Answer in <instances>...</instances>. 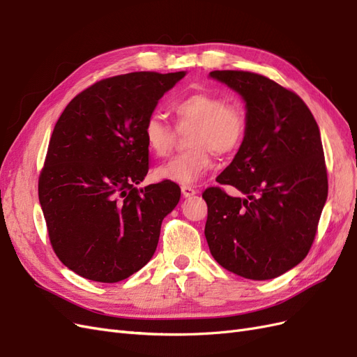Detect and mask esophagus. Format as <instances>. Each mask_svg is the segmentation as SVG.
Here are the masks:
<instances>
[{
	"mask_svg": "<svg viewBox=\"0 0 357 357\" xmlns=\"http://www.w3.org/2000/svg\"><path fill=\"white\" fill-rule=\"evenodd\" d=\"M181 193H183V197L188 198V197L195 195V193H197V189H195V188H192V186H189V185H183V186H181Z\"/></svg>",
	"mask_w": 357,
	"mask_h": 357,
	"instance_id": "esophagus-1",
	"label": "esophagus"
}]
</instances>
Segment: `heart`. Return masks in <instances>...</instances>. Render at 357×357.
Here are the masks:
<instances>
[{
	"instance_id": "heart-1",
	"label": "heart",
	"mask_w": 357,
	"mask_h": 357,
	"mask_svg": "<svg viewBox=\"0 0 357 357\" xmlns=\"http://www.w3.org/2000/svg\"><path fill=\"white\" fill-rule=\"evenodd\" d=\"M169 110L176 117L180 131L186 132L189 146L185 152L155 169L159 180L193 185L213 168V152L228 156L240 149L247 131L245 112L240 104L226 102L211 92H192L174 100ZM143 137L147 149L158 158H164L176 142V128L158 114L146 119Z\"/></svg>"
}]
</instances>
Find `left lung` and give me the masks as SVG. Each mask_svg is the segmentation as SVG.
<instances>
[{
    "label": "left lung",
    "instance_id": "left-lung-1",
    "mask_svg": "<svg viewBox=\"0 0 357 357\" xmlns=\"http://www.w3.org/2000/svg\"><path fill=\"white\" fill-rule=\"evenodd\" d=\"M210 75L245 101L244 142L215 178L245 197H231L219 186L205 189V238L228 271L275 278L308 255L328 198L319 126L295 92L265 75L235 70Z\"/></svg>",
    "mask_w": 357,
    "mask_h": 357
}]
</instances>
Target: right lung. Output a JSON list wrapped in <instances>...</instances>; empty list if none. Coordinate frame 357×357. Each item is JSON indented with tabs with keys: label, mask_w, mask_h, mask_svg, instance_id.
<instances>
[{
	"label": "right lung",
	"mask_w": 357,
	"mask_h": 357,
	"mask_svg": "<svg viewBox=\"0 0 357 357\" xmlns=\"http://www.w3.org/2000/svg\"><path fill=\"white\" fill-rule=\"evenodd\" d=\"M185 71H139L93 83L53 129L38 199L59 261L92 282L117 283L152 259L180 188L135 186L149 171L146 119Z\"/></svg>",
	"instance_id": "add662e5"
}]
</instances>
